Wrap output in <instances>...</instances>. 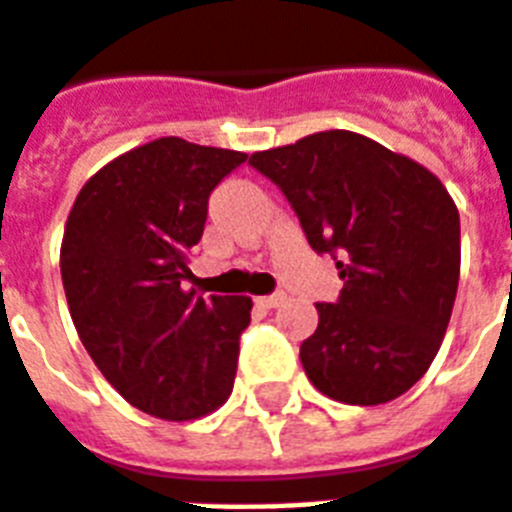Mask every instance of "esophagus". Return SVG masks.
<instances>
[{
	"label": "esophagus",
	"mask_w": 512,
	"mask_h": 512,
	"mask_svg": "<svg viewBox=\"0 0 512 512\" xmlns=\"http://www.w3.org/2000/svg\"><path fill=\"white\" fill-rule=\"evenodd\" d=\"M286 302V294L283 291H278V294H270V297H259V305L264 307H280Z\"/></svg>",
	"instance_id": "34e87169"
}]
</instances>
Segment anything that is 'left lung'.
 I'll return each instance as SVG.
<instances>
[{
	"mask_svg": "<svg viewBox=\"0 0 512 512\" xmlns=\"http://www.w3.org/2000/svg\"><path fill=\"white\" fill-rule=\"evenodd\" d=\"M283 191L315 253L337 259V302L299 348L307 378L345 405H383L424 378L459 288V210L432 172L332 129L248 161Z\"/></svg>",
	"mask_w": 512,
	"mask_h": 512,
	"instance_id": "obj_1",
	"label": "left lung"
}]
</instances>
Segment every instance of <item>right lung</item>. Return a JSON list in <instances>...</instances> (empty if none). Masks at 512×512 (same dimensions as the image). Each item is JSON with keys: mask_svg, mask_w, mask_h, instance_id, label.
<instances>
[{"mask_svg": "<svg viewBox=\"0 0 512 512\" xmlns=\"http://www.w3.org/2000/svg\"><path fill=\"white\" fill-rule=\"evenodd\" d=\"M248 159L161 137L80 188L61 240L69 315L107 383L142 413L191 421L232 394L251 297L183 291L207 199Z\"/></svg>", "mask_w": 512, "mask_h": 512, "instance_id": "obj_1", "label": "right lung"}]
</instances>
